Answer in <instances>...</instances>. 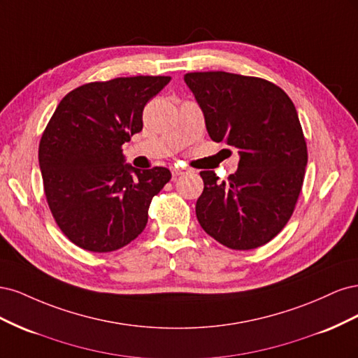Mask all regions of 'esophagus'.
I'll return each mask as SVG.
<instances>
[{"instance_id": "1", "label": "esophagus", "mask_w": 358, "mask_h": 358, "mask_svg": "<svg viewBox=\"0 0 358 358\" xmlns=\"http://www.w3.org/2000/svg\"><path fill=\"white\" fill-rule=\"evenodd\" d=\"M188 170L187 169H180V167H175L171 170V175H173V178H179V176H182V175H185Z\"/></svg>"}]
</instances>
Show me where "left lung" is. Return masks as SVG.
Instances as JSON below:
<instances>
[{"mask_svg":"<svg viewBox=\"0 0 358 358\" xmlns=\"http://www.w3.org/2000/svg\"><path fill=\"white\" fill-rule=\"evenodd\" d=\"M213 142L239 149L229 180L200 171L204 188L196 204L201 229L237 251L263 246L294 212L305 179L308 146L299 115L278 85L227 71L187 73Z\"/></svg>","mask_w":358,"mask_h":358,"instance_id":"8db88e82","label":"left lung"}]
</instances>
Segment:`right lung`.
<instances>
[{"label":"right lung","instance_id":"right-lung-1","mask_svg":"<svg viewBox=\"0 0 358 358\" xmlns=\"http://www.w3.org/2000/svg\"><path fill=\"white\" fill-rule=\"evenodd\" d=\"M170 80L134 76L85 83L53 112L38 164L53 220L76 246L112 252L145 230L150 201L171 173L124 164L122 145L142 131L146 103Z\"/></svg>","mask_w":358,"mask_h":358}]
</instances>
